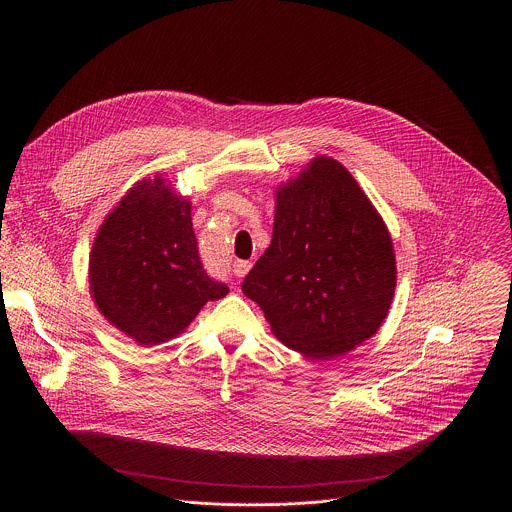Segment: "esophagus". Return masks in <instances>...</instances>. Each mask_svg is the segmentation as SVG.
I'll use <instances>...</instances> for the list:
<instances>
[{"instance_id":"1","label":"esophagus","mask_w":512,"mask_h":512,"mask_svg":"<svg viewBox=\"0 0 512 512\" xmlns=\"http://www.w3.org/2000/svg\"><path fill=\"white\" fill-rule=\"evenodd\" d=\"M249 269H251V261H241V259H237V261L233 263V273H235L237 277L247 275Z\"/></svg>"}]
</instances>
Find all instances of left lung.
Listing matches in <instances>:
<instances>
[{
    "mask_svg": "<svg viewBox=\"0 0 512 512\" xmlns=\"http://www.w3.org/2000/svg\"><path fill=\"white\" fill-rule=\"evenodd\" d=\"M267 251L243 279L273 334L314 360L371 338L395 294V253L383 218L350 172L316 158L275 192Z\"/></svg>",
    "mask_w": 512,
    "mask_h": 512,
    "instance_id": "1",
    "label": "left lung"
}]
</instances>
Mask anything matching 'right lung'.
<instances>
[{
	"mask_svg": "<svg viewBox=\"0 0 512 512\" xmlns=\"http://www.w3.org/2000/svg\"><path fill=\"white\" fill-rule=\"evenodd\" d=\"M89 279L101 314L139 344L174 338L206 302L229 294L204 271L190 202L160 176L133 186L105 218Z\"/></svg>",
	"mask_w": 512,
	"mask_h": 512,
	"instance_id": "obj_1",
	"label": "right lung"
}]
</instances>
